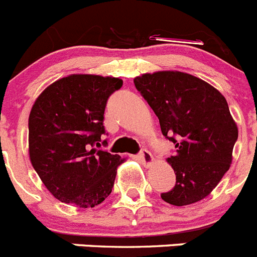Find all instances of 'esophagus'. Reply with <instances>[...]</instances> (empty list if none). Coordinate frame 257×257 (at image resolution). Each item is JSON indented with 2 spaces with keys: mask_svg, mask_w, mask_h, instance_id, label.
I'll list each match as a JSON object with an SVG mask.
<instances>
[{
  "mask_svg": "<svg viewBox=\"0 0 257 257\" xmlns=\"http://www.w3.org/2000/svg\"><path fill=\"white\" fill-rule=\"evenodd\" d=\"M138 159L140 160V161L143 162L144 165L146 166H151L153 164V156L151 155L150 151L147 150H143L142 152L138 155Z\"/></svg>",
  "mask_w": 257,
  "mask_h": 257,
  "instance_id": "34e87169",
  "label": "esophagus"
}]
</instances>
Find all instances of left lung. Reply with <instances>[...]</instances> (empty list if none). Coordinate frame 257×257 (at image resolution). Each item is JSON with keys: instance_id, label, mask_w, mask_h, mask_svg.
<instances>
[{"instance_id": "8db88e82", "label": "left lung", "mask_w": 257, "mask_h": 257, "mask_svg": "<svg viewBox=\"0 0 257 257\" xmlns=\"http://www.w3.org/2000/svg\"><path fill=\"white\" fill-rule=\"evenodd\" d=\"M134 83L159 117L162 135L175 144L166 161L177 182L162 200L177 207L203 200L233 161L238 126L226 98L203 79L174 70L147 72Z\"/></svg>"}]
</instances>
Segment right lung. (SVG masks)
Here are the masks:
<instances>
[{
    "instance_id": "obj_1",
    "label": "right lung",
    "mask_w": 257,
    "mask_h": 257,
    "mask_svg": "<svg viewBox=\"0 0 257 257\" xmlns=\"http://www.w3.org/2000/svg\"><path fill=\"white\" fill-rule=\"evenodd\" d=\"M122 79L71 74L48 85L28 118V155L48 191L62 203L93 208L111 192L117 168L126 161L97 151L105 134L107 97Z\"/></svg>"
}]
</instances>
